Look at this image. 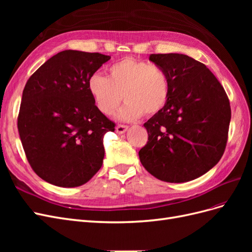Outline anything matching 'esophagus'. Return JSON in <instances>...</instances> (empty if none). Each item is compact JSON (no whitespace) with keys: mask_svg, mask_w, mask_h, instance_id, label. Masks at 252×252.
I'll use <instances>...</instances> for the list:
<instances>
[{"mask_svg":"<svg viewBox=\"0 0 252 252\" xmlns=\"http://www.w3.org/2000/svg\"><path fill=\"white\" fill-rule=\"evenodd\" d=\"M127 129H128V126L127 125H118L117 127H116V131L118 132V133H124V132H126L127 131Z\"/></svg>","mask_w":252,"mask_h":252,"instance_id":"1","label":"esophagus"}]
</instances>
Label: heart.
<instances>
[{
    "mask_svg": "<svg viewBox=\"0 0 252 252\" xmlns=\"http://www.w3.org/2000/svg\"><path fill=\"white\" fill-rule=\"evenodd\" d=\"M169 79L164 69L147 61L124 58L108 67V77L94 73L88 90L101 112L110 116L122 100H126L119 117L134 120L152 117L161 111L169 97Z\"/></svg>",
    "mask_w": 252,
    "mask_h": 252,
    "instance_id": "obj_1",
    "label": "heart"
}]
</instances>
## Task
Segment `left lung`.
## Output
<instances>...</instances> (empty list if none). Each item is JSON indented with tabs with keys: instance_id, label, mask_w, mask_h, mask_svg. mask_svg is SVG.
Returning a JSON list of instances; mask_svg holds the SVG:
<instances>
[{
	"instance_id": "8db88e82",
	"label": "left lung",
	"mask_w": 252,
	"mask_h": 252,
	"mask_svg": "<svg viewBox=\"0 0 252 252\" xmlns=\"http://www.w3.org/2000/svg\"><path fill=\"white\" fill-rule=\"evenodd\" d=\"M169 79L165 107L144 124L148 142L142 165L157 179L184 183L201 177L222 158L231 119L223 86L203 63L180 53L150 55Z\"/></svg>"
}]
</instances>
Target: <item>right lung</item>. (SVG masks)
Returning <instances> with one entry per match:
<instances>
[{"mask_svg":"<svg viewBox=\"0 0 252 252\" xmlns=\"http://www.w3.org/2000/svg\"><path fill=\"white\" fill-rule=\"evenodd\" d=\"M109 60L97 52L61 51L23 90L18 117L23 148L32 170L52 185L81 186L102 167L104 134L116 124L95 106L88 80Z\"/></svg>","mask_w":252,"mask_h":252,"instance_id":"right-lung-1","label":"right lung"}]
</instances>
